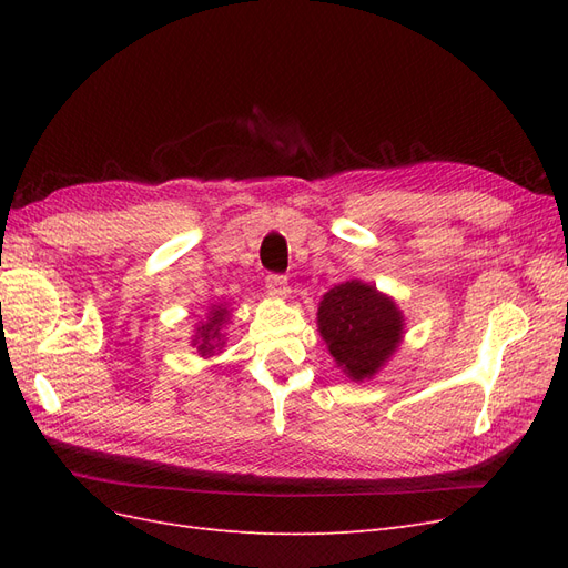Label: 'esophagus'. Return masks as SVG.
<instances>
[{
  "label": "esophagus",
  "instance_id": "1",
  "mask_svg": "<svg viewBox=\"0 0 568 568\" xmlns=\"http://www.w3.org/2000/svg\"><path fill=\"white\" fill-rule=\"evenodd\" d=\"M265 286H267V294L274 298H286L288 294V282L284 274H267Z\"/></svg>",
  "mask_w": 568,
  "mask_h": 568
}]
</instances>
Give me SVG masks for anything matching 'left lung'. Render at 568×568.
I'll use <instances>...</instances> for the list:
<instances>
[{"label":"left lung","instance_id":"8db88e82","mask_svg":"<svg viewBox=\"0 0 568 568\" xmlns=\"http://www.w3.org/2000/svg\"><path fill=\"white\" fill-rule=\"evenodd\" d=\"M317 322L336 365L355 382L369 379L403 336V317L395 303L376 286L355 280L324 296Z\"/></svg>","mask_w":568,"mask_h":568}]
</instances>
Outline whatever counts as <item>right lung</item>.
<instances>
[{"label":"right lung","instance_id":"right-lung-1","mask_svg":"<svg viewBox=\"0 0 568 568\" xmlns=\"http://www.w3.org/2000/svg\"><path fill=\"white\" fill-rule=\"evenodd\" d=\"M225 315L227 311H215L211 322L199 326V351L203 355H209L217 348V341H220V324L225 322Z\"/></svg>","mask_w":568,"mask_h":568}]
</instances>
